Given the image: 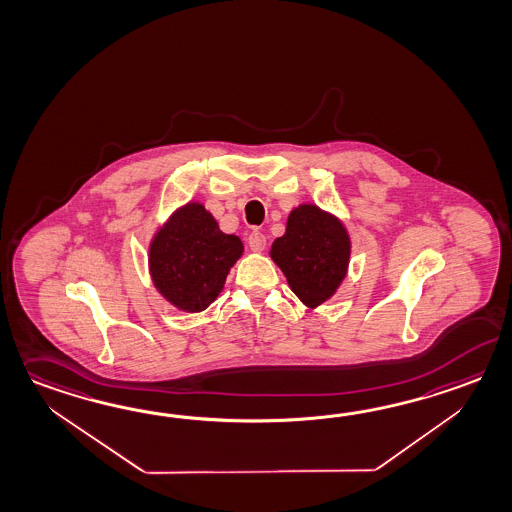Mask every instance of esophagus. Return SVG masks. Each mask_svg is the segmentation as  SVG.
I'll list each match as a JSON object with an SVG mask.
<instances>
[{
  "label": "esophagus",
  "instance_id": "obj_1",
  "mask_svg": "<svg viewBox=\"0 0 512 512\" xmlns=\"http://www.w3.org/2000/svg\"><path fill=\"white\" fill-rule=\"evenodd\" d=\"M248 244H250V250L255 251V253H261L266 248V237L259 233V231H253L250 235V239H248Z\"/></svg>",
  "mask_w": 512,
  "mask_h": 512
}]
</instances>
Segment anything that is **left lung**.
<instances>
[{
  "instance_id": "1",
  "label": "left lung",
  "mask_w": 512,
  "mask_h": 512,
  "mask_svg": "<svg viewBox=\"0 0 512 512\" xmlns=\"http://www.w3.org/2000/svg\"><path fill=\"white\" fill-rule=\"evenodd\" d=\"M272 261L308 308L338 292L351 262V237L340 218L316 204L294 207L283 237L273 240Z\"/></svg>"
}]
</instances>
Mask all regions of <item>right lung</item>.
<instances>
[{"mask_svg":"<svg viewBox=\"0 0 512 512\" xmlns=\"http://www.w3.org/2000/svg\"><path fill=\"white\" fill-rule=\"evenodd\" d=\"M242 253V240L224 233L205 205L191 200L156 229L148 246V273L167 303L196 314L224 290Z\"/></svg>","mask_w":512,"mask_h":512,"instance_id":"add662e5","label":"right lung"}]
</instances>
